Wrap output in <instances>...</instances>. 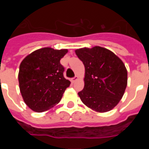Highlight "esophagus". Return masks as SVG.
Returning <instances> with one entry per match:
<instances>
[{
    "instance_id": "34e87169",
    "label": "esophagus",
    "mask_w": 149,
    "mask_h": 149,
    "mask_svg": "<svg viewBox=\"0 0 149 149\" xmlns=\"http://www.w3.org/2000/svg\"><path fill=\"white\" fill-rule=\"evenodd\" d=\"M77 80H78V77H77V76H75V77H74L72 79V81L73 83H74L76 81H77Z\"/></svg>"
}]
</instances>
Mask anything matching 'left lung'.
Returning a JSON list of instances; mask_svg holds the SVG:
<instances>
[{
	"mask_svg": "<svg viewBox=\"0 0 149 149\" xmlns=\"http://www.w3.org/2000/svg\"><path fill=\"white\" fill-rule=\"evenodd\" d=\"M75 53L85 66L84 88L78 93L84 104L100 113L110 111L123 96L127 72L123 62L99 46L81 48Z\"/></svg>",
	"mask_w": 149,
	"mask_h": 149,
	"instance_id": "left-lung-1",
	"label": "left lung"
}]
</instances>
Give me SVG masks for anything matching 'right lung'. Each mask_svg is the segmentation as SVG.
<instances>
[{
  "mask_svg": "<svg viewBox=\"0 0 149 149\" xmlns=\"http://www.w3.org/2000/svg\"><path fill=\"white\" fill-rule=\"evenodd\" d=\"M68 50L44 48L22 60L18 82L26 104L36 112H44L59 103L71 82L64 77L60 60Z\"/></svg>",
  "mask_w": 149,
  "mask_h": 149,
  "instance_id": "obj_1",
  "label": "right lung"
}]
</instances>
